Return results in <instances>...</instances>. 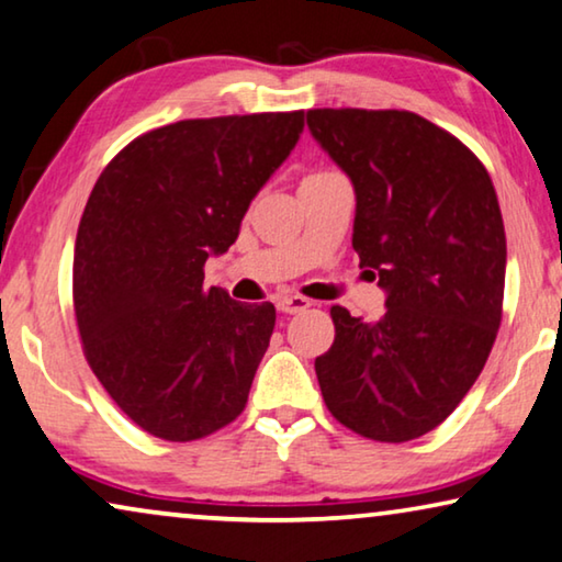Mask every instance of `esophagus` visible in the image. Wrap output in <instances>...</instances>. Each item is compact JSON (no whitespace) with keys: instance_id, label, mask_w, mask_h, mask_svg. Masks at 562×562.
I'll return each mask as SVG.
<instances>
[{"instance_id":"1","label":"esophagus","mask_w":562,"mask_h":562,"mask_svg":"<svg viewBox=\"0 0 562 562\" xmlns=\"http://www.w3.org/2000/svg\"><path fill=\"white\" fill-rule=\"evenodd\" d=\"M307 307H310V300L300 297V295H290V297L278 300V310H280V313H288V315L303 313V310H307Z\"/></svg>"}]
</instances>
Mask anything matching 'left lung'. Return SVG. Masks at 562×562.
<instances>
[{"label":"left lung","mask_w":562,"mask_h":562,"mask_svg":"<svg viewBox=\"0 0 562 562\" xmlns=\"http://www.w3.org/2000/svg\"><path fill=\"white\" fill-rule=\"evenodd\" d=\"M307 128L356 191L353 249L386 292L363 323L330 310L325 406L375 441L437 429L482 373L502 321L507 241L495 187L462 140L408 111L317 108Z\"/></svg>","instance_id":"obj_1"}]
</instances>
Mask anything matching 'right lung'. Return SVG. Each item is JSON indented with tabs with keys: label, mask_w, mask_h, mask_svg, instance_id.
<instances>
[{
	"label": "right lung",
	"mask_w": 562,
	"mask_h": 562,
	"mask_svg": "<svg viewBox=\"0 0 562 562\" xmlns=\"http://www.w3.org/2000/svg\"><path fill=\"white\" fill-rule=\"evenodd\" d=\"M305 113L179 121L125 146L95 181L72 259L75 317L98 381L140 429L209 437L245 412L274 305L204 288Z\"/></svg>",
	"instance_id": "obj_1"
}]
</instances>
